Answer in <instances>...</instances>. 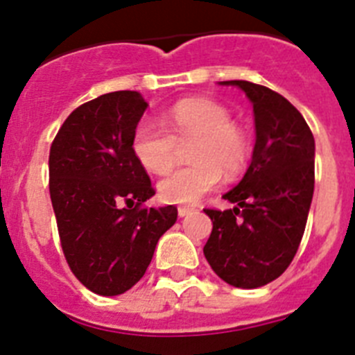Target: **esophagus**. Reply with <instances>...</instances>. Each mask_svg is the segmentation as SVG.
<instances>
[{
    "instance_id": "1",
    "label": "esophagus",
    "mask_w": 355,
    "mask_h": 355,
    "mask_svg": "<svg viewBox=\"0 0 355 355\" xmlns=\"http://www.w3.org/2000/svg\"><path fill=\"white\" fill-rule=\"evenodd\" d=\"M191 212H194V209H191V207H178V216L180 217L189 216Z\"/></svg>"
}]
</instances>
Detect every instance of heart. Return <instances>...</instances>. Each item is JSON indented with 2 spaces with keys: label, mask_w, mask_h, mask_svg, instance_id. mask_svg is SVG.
Returning a JSON list of instances; mask_svg holds the SVG:
<instances>
[{
  "label": "heart",
  "mask_w": 355,
  "mask_h": 355,
  "mask_svg": "<svg viewBox=\"0 0 355 355\" xmlns=\"http://www.w3.org/2000/svg\"><path fill=\"white\" fill-rule=\"evenodd\" d=\"M166 127L143 118L132 136V152L146 171L162 175L177 159L178 145L190 143L191 166L178 168L159 182V196L173 205H194L214 191L221 175L235 177L251 155L248 132L232 123L228 110L205 98H187L168 110Z\"/></svg>",
  "instance_id": "heart-1"
}]
</instances>
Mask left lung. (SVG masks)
<instances>
[{
    "label": "left lung",
    "mask_w": 355,
    "mask_h": 355,
    "mask_svg": "<svg viewBox=\"0 0 355 355\" xmlns=\"http://www.w3.org/2000/svg\"><path fill=\"white\" fill-rule=\"evenodd\" d=\"M257 143L244 178L225 200L230 210L203 209L212 233L203 253L214 272L237 288L263 286L288 269L304 235L315 189V139L302 114L283 95L249 81Z\"/></svg>",
    "instance_id": "obj_1"
}]
</instances>
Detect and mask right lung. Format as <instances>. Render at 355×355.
Masks as SVG:
<instances>
[{
  "label": "right lung",
  "mask_w": 355,
  "mask_h": 355,
  "mask_svg": "<svg viewBox=\"0 0 355 355\" xmlns=\"http://www.w3.org/2000/svg\"><path fill=\"white\" fill-rule=\"evenodd\" d=\"M145 110L138 92L101 95L76 107L51 145L49 194L63 254L98 295L132 288L177 221V207H145L155 189L132 152Z\"/></svg>",
  "instance_id": "add662e5"
}]
</instances>
